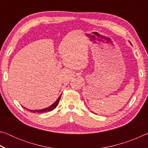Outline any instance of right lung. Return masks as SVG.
<instances>
[{
	"label": "right lung",
	"instance_id": "right-lung-1",
	"mask_svg": "<svg viewBox=\"0 0 148 148\" xmlns=\"http://www.w3.org/2000/svg\"><path fill=\"white\" fill-rule=\"evenodd\" d=\"M61 95H60L58 99H57V101H56V102H55L53 104H51V106H49V107L46 108H44V109L38 110H30V111H31V112H34V113H35V112H38V113H43V112L52 111V110L56 108L57 105H58L59 102V100H60V99H61ZM23 108H25V107H23ZM25 109H27V108H25ZM27 110H28V109H27Z\"/></svg>",
	"mask_w": 148,
	"mask_h": 148
}]
</instances>
